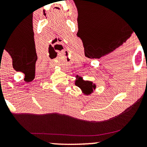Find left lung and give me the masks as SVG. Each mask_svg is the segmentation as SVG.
Segmentation results:
<instances>
[{
  "instance_id": "8db88e82",
  "label": "left lung",
  "mask_w": 147,
  "mask_h": 147,
  "mask_svg": "<svg viewBox=\"0 0 147 147\" xmlns=\"http://www.w3.org/2000/svg\"><path fill=\"white\" fill-rule=\"evenodd\" d=\"M76 86L80 88L83 92L86 95H89L92 92L93 89L95 88V85L92 84L91 82L88 81H84L82 79H77L75 82Z\"/></svg>"
}]
</instances>
